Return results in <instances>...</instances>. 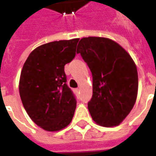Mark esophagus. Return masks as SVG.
Masks as SVG:
<instances>
[{"label": "esophagus", "mask_w": 156, "mask_h": 156, "mask_svg": "<svg viewBox=\"0 0 156 156\" xmlns=\"http://www.w3.org/2000/svg\"><path fill=\"white\" fill-rule=\"evenodd\" d=\"M75 93H76V94H78V93H79V88H75Z\"/></svg>", "instance_id": "esophagus-1"}]
</instances>
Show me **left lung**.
I'll return each instance as SVG.
<instances>
[{
	"instance_id": "1",
	"label": "left lung",
	"mask_w": 156,
	"mask_h": 156,
	"mask_svg": "<svg viewBox=\"0 0 156 156\" xmlns=\"http://www.w3.org/2000/svg\"><path fill=\"white\" fill-rule=\"evenodd\" d=\"M80 53L93 75V96L88 103L92 119L105 127L122 123L134 107L138 94V73L130 55L111 39L83 37Z\"/></svg>"
}]
</instances>
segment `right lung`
I'll list each match as a JSON object with an SVG mask.
<instances>
[{
	"label": "right lung",
	"mask_w": 156,
	"mask_h": 156,
	"mask_svg": "<svg viewBox=\"0 0 156 156\" xmlns=\"http://www.w3.org/2000/svg\"><path fill=\"white\" fill-rule=\"evenodd\" d=\"M79 38L41 45L23 65L19 93L24 108L39 127L61 130L71 123L77 101L66 83L64 66L74 58Z\"/></svg>",
	"instance_id": "1"
}]
</instances>
